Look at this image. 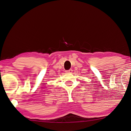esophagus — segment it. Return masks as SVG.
<instances>
[{
	"instance_id": "esophagus-1",
	"label": "esophagus",
	"mask_w": 131,
	"mask_h": 131,
	"mask_svg": "<svg viewBox=\"0 0 131 131\" xmlns=\"http://www.w3.org/2000/svg\"><path fill=\"white\" fill-rule=\"evenodd\" d=\"M65 71H66V73H72L73 72V70H72V69H69V70H66Z\"/></svg>"
}]
</instances>
